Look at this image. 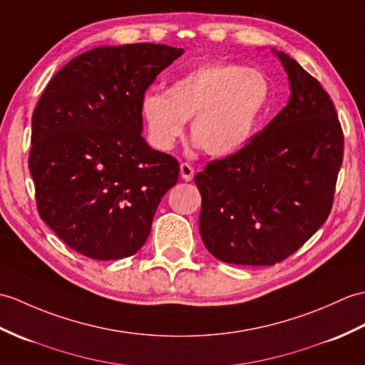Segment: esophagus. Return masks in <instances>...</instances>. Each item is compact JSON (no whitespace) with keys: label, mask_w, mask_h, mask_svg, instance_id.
I'll return each instance as SVG.
<instances>
[{"label":"esophagus","mask_w":365,"mask_h":365,"mask_svg":"<svg viewBox=\"0 0 365 365\" xmlns=\"http://www.w3.org/2000/svg\"><path fill=\"white\" fill-rule=\"evenodd\" d=\"M180 175H182V179H183L185 182H191L192 177H194V169H192V166L188 165V163H182V165H180Z\"/></svg>","instance_id":"1"}]
</instances>
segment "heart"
Listing matches in <instances>:
<instances>
[{
	"label": "heart",
	"mask_w": 365,
	"mask_h": 365,
	"mask_svg": "<svg viewBox=\"0 0 365 365\" xmlns=\"http://www.w3.org/2000/svg\"><path fill=\"white\" fill-rule=\"evenodd\" d=\"M270 96V83L257 68L203 63L174 81L166 93H148L141 115L155 149H173L191 120L194 144L211 157L224 158L247 146Z\"/></svg>",
	"instance_id": "b5f03b06"
}]
</instances>
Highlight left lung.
Wrapping results in <instances>:
<instances>
[{
  "label": "left lung",
  "instance_id": "left-lung-1",
  "mask_svg": "<svg viewBox=\"0 0 365 365\" xmlns=\"http://www.w3.org/2000/svg\"><path fill=\"white\" fill-rule=\"evenodd\" d=\"M272 53L289 79L286 107L247 146L194 177L202 241L232 264L270 266L297 252L327 221L342 165L333 101L292 57Z\"/></svg>",
  "mask_w": 365,
  "mask_h": 365
}]
</instances>
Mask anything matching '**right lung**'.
I'll use <instances>...</instances> for the list:
<instances>
[{
    "label": "right lung",
    "instance_id": "1",
    "mask_svg": "<svg viewBox=\"0 0 365 365\" xmlns=\"http://www.w3.org/2000/svg\"><path fill=\"white\" fill-rule=\"evenodd\" d=\"M185 51L99 46L68 62L32 113L29 169L38 215L88 258L132 257L146 242L179 163L143 138L141 101Z\"/></svg>",
    "mask_w": 365,
    "mask_h": 365
}]
</instances>
